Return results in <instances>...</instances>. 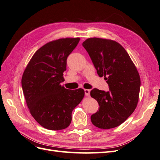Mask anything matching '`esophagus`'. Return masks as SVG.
I'll use <instances>...</instances> for the list:
<instances>
[{"label":"esophagus","instance_id":"esophagus-1","mask_svg":"<svg viewBox=\"0 0 160 160\" xmlns=\"http://www.w3.org/2000/svg\"><path fill=\"white\" fill-rule=\"evenodd\" d=\"M85 94L86 96H90V90L89 89H85Z\"/></svg>","mask_w":160,"mask_h":160}]
</instances>
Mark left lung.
I'll return each instance as SVG.
<instances>
[{
  "label": "left lung",
  "mask_w": 160,
  "mask_h": 160,
  "mask_svg": "<svg viewBox=\"0 0 160 160\" xmlns=\"http://www.w3.org/2000/svg\"><path fill=\"white\" fill-rule=\"evenodd\" d=\"M98 75L109 85L110 91L93 89L91 96L99 110L91 115V122L100 129L119 126L137 107L141 81L133 62L124 48L113 40L89 38L83 42Z\"/></svg>",
  "instance_id": "obj_1"
}]
</instances>
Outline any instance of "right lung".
<instances>
[{"label":"right lung","mask_w":160,"mask_h":160,"mask_svg":"<svg viewBox=\"0 0 160 160\" xmlns=\"http://www.w3.org/2000/svg\"><path fill=\"white\" fill-rule=\"evenodd\" d=\"M79 40L65 38L46 43L35 52L22 74V88L30 113L47 129L68 127L72 110L84 98L83 89L69 90L61 85L67 57Z\"/></svg>","instance_id":"obj_1"}]
</instances>
